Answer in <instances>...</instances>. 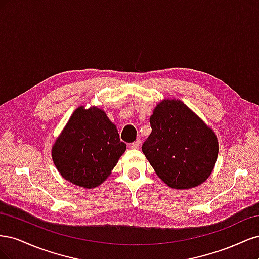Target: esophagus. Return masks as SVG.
<instances>
[{
  "mask_svg": "<svg viewBox=\"0 0 259 259\" xmlns=\"http://www.w3.org/2000/svg\"><path fill=\"white\" fill-rule=\"evenodd\" d=\"M139 146H140V142H139V140H136V142L130 144V148H131V149H138Z\"/></svg>",
  "mask_w": 259,
  "mask_h": 259,
  "instance_id": "obj_1",
  "label": "esophagus"
}]
</instances>
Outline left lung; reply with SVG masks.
<instances>
[{
    "label": "left lung",
    "instance_id": "left-lung-1",
    "mask_svg": "<svg viewBox=\"0 0 259 259\" xmlns=\"http://www.w3.org/2000/svg\"><path fill=\"white\" fill-rule=\"evenodd\" d=\"M143 145L149 163L167 186L189 189L210 175L218 154L214 132L180 100L165 99L150 116Z\"/></svg>",
    "mask_w": 259,
    "mask_h": 259
}]
</instances>
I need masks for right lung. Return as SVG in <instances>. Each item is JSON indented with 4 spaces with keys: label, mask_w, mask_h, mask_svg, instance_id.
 Listing matches in <instances>:
<instances>
[{
    "label": "right lung",
    "mask_w": 259,
    "mask_h": 259,
    "mask_svg": "<svg viewBox=\"0 0 259 259\" xmlns=\"http://www.w3.org/2000/svg\"><path fill=\"white\" fill-rule=\"evenodd\" d=\"M126 149L115 125L98 108H77L55 143L52 155L70 183L96 187L110 175Z\"/></svg>",
    "instance_id": "1"
}]
</instances>
